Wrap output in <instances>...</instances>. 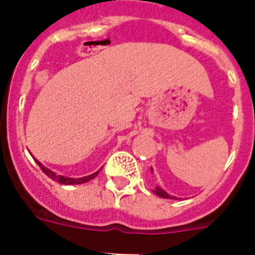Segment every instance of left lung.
Here are the masks:
<instances>
[{
    "instance_id": "8db88e82",
    "label": "left lung",
    "mask_w": 255,
    "mask_h": 255,
    "mask_svg": "<svg viewBox=\"0 0 255 255\" xmlns=\"http://www.w3.org/2000/svg\"><path fill=\"white\" fill-rule=\"evenodd\" d=\"M150 170H152V168H150ZM153 193H154L155 195H158V197H161V198H166V199H177L176 197H172V195H170V194H168V193H166V191H164L163 189L161 188V186H157V188H155L154 190H153Z\"/></svg>"
}]
</instances>
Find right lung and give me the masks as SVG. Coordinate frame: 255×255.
<instances>
[{"mask_svg": "<svg viewBox=\"0 0 255 255\" xmlns=\"http://www.w3.org/2000/svg\"><path fill=\"white\" fill-rule=\"evenodd\" d=\"M35 162H37V163H38V166H39V167H40V170L43 171V172L46 173V175L49 177V179H52V180H53V181L60 182V184H64V185H78V184H84V182H88V181H89V180H93L94 177H96L97 175H98V173L101 172V170H102V168H101V170H98V171H97V172L92 173V175H88V176L79 177V179H73V177H65V176H61V175H56V173L53 172V171H51V170H49V168L44 167L43 164L40 163L39 161H37V159H35Z\"/></svg>", "mask_w": 255, "mask_h": 255, "instance_id": "1", "label": "right lung"}]
</instances>
